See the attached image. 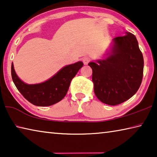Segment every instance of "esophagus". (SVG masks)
Wrapping results in <instances>:
<instances>
[{"label": "esophagus", "mask_w": 157, "mask_h": 157, "mask_svg": "<svg viewBox=\"0 0 157 157\" xmlns=\"http://www.w3.org/2000/svg\"><path fill=\"white\" fill-rule=\"evenodd\" d=\"M90 61V58L88 57H85L83 58V62L84 64H88Z\"/></svg>", "instance_id": "34e87169"}]
</instances>
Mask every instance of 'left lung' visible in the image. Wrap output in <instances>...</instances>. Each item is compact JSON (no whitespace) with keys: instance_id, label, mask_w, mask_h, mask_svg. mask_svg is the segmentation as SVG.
<instances>
[{"instance_id":"1","label":"left lung","mask_w":157,"mask_h":157,"mask_svg":"<svg viewBox=\"0 0 157 157\" xmlns=\"http://www.w3.org/2000/svg\"><path fill=\"white\" fill-rule=\"evenodd\" d=\"M114 43L112 54L107 59L88 64L93 70L96 97L113 106L136 93L143 81L144 68L143 54L132 33L116 37Z\"/></svg>"}]
</instances>
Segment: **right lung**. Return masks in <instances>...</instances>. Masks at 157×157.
<instances>
[{"label": "right lung", "mask_w": 157, "mask_h": 157, "mask_svg": "<svg viewBox=\"0 0 157 157\" xmlns=\"http://www.w3.org/2000/svg\"><path fill=\"white\" fill-rule=\"evenodd\" d=\"M83 65L82 62L68 65L49 80L34 85H28L21 81L14 71L13 63L11 75L14 85L26 100L36 106L46 107L55 105L64 98L71 80Z\"/></svg>", "instance_id": "right-lung-1"}]
</instances>
